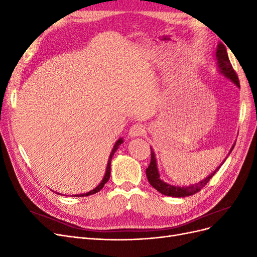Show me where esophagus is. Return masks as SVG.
I'll return each instance as SVG.
<instances>
[{
  "label": "esophagus",
  "instance_id": "34e87169",
  "mask_svg": "<svg viewBox=\"0 0 257 257\" xmlns=\"http://www.w3.org/2000/svg\"><path fill=\"white\" fill-rule=\"evenodd\" d=\"M146 133V127L142 124H135V125L132 126L128 131V136L130 137H138V136H142Z\"/></svg>",
  "mask_w": 257,
  "mask_h": 257
}]
</instances>
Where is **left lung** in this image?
Here are the masks:
<instances>
[{
  "label": "left lung",
  "instance_id": "obj_1",
  "mask_svg": "<svg viewBox=\"0 0 257 257\" xmlns=\"http://www.w3.org/2000/svg\"><path fill=\"white\" fill-rule=\"evenodd\" d=\"M215 59H216V65H217V68H219V72L226 77V78H228L230 81L234 82L238 88H240L238 76L230 64L226 48H225V46L221 43L217 45V48L215 51ZM234 147L235 145H232L228 155L230 154L232 149H234ZM225 160L223 161V163L225 162ZM223 163L214 170L213 173L210 174L207 178L203 179V180L199 181L198 183L192 184L190 186H176V185H172L164 182L160 178L158 165H157V159H155V154L151 148V162H150V165L146 169V175L148 178V181H149L153 188L157 191H159L161 194H164L166 196H173V197H185V196L194 195V194L203 189L204 186L209 182L210 179H211L215 175L217 170L220 169V167L223 165Z\"/></svg>",
  "mask_w": 257,
  "mask_h": 257
}]
</instances>
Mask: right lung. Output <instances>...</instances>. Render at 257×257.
<instances>
[{
  "mask_svg": "<svg viewBox=\"0 0 257 257\" xmlns=\"http://www.w3.org/2000/svg\"><path fill=\"white\" fill-rule=\"evenodd\" d=\"M123 143V139L122 138H120V139H118V141H116V143L114 144V146H113V148H112V150H111V153H110V157H109V160H108V163H107V167H106V173H105V176H104V178H103V180H102V182H100L95 189H93L92 191H90V192H88V193H84V194H77V195H74V196H77V197H82V196H89V195H92V194H95V193H97L98 191H100L102 190L103 188H104V185H105V183H107V181L109 180V178H110V164H111V159H112V155L115 153V151H116V149H118L119 148V146L121 145ZM59 194V193H58ZM73 196V195H72Z\"/></svg>",
  "mask_w": 257,
  "mask_h": 257,
  "instance_id": "obj_1",
  "label": "right lung"
}]
</instances>
